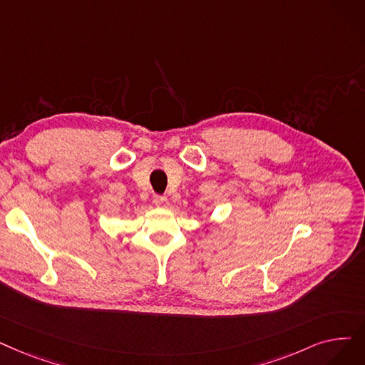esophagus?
<instances>
[{"instance_id": "obj_1", "label": "esophagus", "mask_w": 365, "mask_h": 365, "mask_svg": "<svg viewBox=\"0 0 365 365\" xmlns=\"http://www.w3.org/2000/svg\"><path fill=\"white\" fill-rule=\"evenodd\" d=\"M153 202L158 205V207H163V209H165L167 205H168V200H167V197H155V200H153Z\"/></svg>"}]
</instances>
